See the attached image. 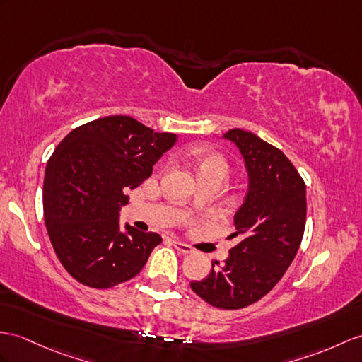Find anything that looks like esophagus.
<instances>
[{
    "instance_id": "34e87169",
    "label": "esophagus",
    "mask_w": 362,
    "mask_h": 362,
    "mask_svg": "<svg viewBox=\"0 0 362 362\" xmlns=\"http://www.w3.org/2000/svg\"><path fill=\"white\" fill-rule=\"evenodd\" d=\"M173 243V247L176 249V250H180L181 253H193V247L192 245H189V244H186V243H182V241H178V240H173L172 241Z\"/></svg>"
}]
</instances>
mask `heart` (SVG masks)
<instances>
[{"instance_id": "obj_1", "label": "heart", "mask_w": 362, "mask_h": 362, "mask_svg": "<svg viewBox=\"0 0 362 362\" xmlns=\"http://www.w3.org/2000/svg\"><path fill=\"white\" fill-rule=\"evenodd\" d=\"M189 160L192 165L195 167L198 175L216 173V175H221L226 180V176L228 173V164L226 161V158L216 152H209V151L192 152L189 155Z\"/></svg>"}]
</instances>
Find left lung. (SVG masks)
<instances>
[{"instance_id": "1", "label": "left lung", "mask_w": 362, "mask_h": 362, "mask_svg": "<svg viewBox=\"0 0 362 362\" xmlns=\"http://www.w3.org/2000/svg\"><path fill=\"white\" fill-rule=\"evenodd\" d=\"M224 138L240 148L249 173L247 195L230 235L240 243L190 287L210 305L236 310L259 301L284 276L303 240L307 201L303 178L279 148L241 129L226 132Z\"/></svg>"}]
</instances>
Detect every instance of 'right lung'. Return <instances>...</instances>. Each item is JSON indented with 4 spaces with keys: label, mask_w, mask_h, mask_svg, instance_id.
Wrapping results in <instances>:
<instances>
[{
    "label": "right lung",
    "mask_w": 362,
    "mask_h": 362,
    "mask_svg": "<svg viewBox=\"0 0 362 362\" xmlns=\"http://www.w3.org/2000/svg\"><path fill=\"white\" fill-rule=\"evenodd\" d=\"M175 143V134L113 115L74 129L57 146L44 176V221L59 262L78 283H126L161 244L158 233L129 224L121 230L119 209Z\"/></svg>",
    "instance_id": "obj_1"
}]
</instances>
